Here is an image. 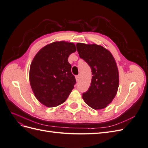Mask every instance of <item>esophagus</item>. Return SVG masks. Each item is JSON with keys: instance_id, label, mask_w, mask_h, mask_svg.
I'll list each match as a JSON object with an SVG mask.
<instances>
[{"instance_id": "esophagus-1", "label": "esophagus", "mask_w": 148, "mask_h": 148, "mask_svg": "<svg viewBox=\"0 0 148 148\" xmlns=\"http://www.w3.org/2000/svg\"><path fill=\"white\" fill-rule=\"evenodd\" d=\"M75 78H76V80H77V82H78V81H79V75L76 76Z\"/></svg>"}]
</instances>
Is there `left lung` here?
<instances>
[{
  "instance_id": "8db88e82",
  "label": "left lung",
  "mask_w": 148,
  "mask_h": 148,
  "mask_svg": "<svg viewBox=\"0 0 148 148\" xmlns=\"http://www.w3.org/2000/svg\"><path fill=\"white\" fill-rule=\"evenodd\" d=\"M77 49L80 58L91 67L92 75L91 86L83 94V99L93 109H104L112 102L119 86L114 57L109 50L96 44L78 42Z\"/></svg>"
}]
</instances>
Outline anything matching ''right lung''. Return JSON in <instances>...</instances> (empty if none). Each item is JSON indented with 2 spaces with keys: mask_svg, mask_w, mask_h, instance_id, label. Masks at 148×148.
<instances>
[{
  "mask_svg": "<svg viewBox=\"0 0 148 148\" xmlns=\"http://www.w3.org/2000/svg\"><path fill=\"white\" fill-rule=\"evenodd\" d=\"M76 51L73 42L56 41L43 47L34 56L29 79L36 98L42 104L57 107L70 95L76 80L68 59Z\"/></svg>",
  "mask_w": 148,
  "mask_h": 148,
  "instance_id": "1",
  "label": "right lung"
}]
</instances>
